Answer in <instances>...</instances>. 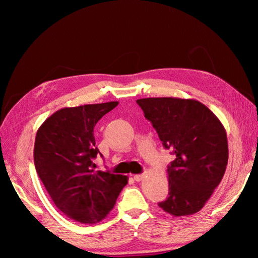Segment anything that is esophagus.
<instances>
[{"mask_svg":"<svg viewBox=\"0 0 258 258\" xmlns=\"http://www.w3.org/2000/svg\"><path fill=\"white\" fill-rule=\"evenodd\" d=\"M143 178V174H137V175H134V180L137 182H140Z\"/></svg>","mask_w":258,"mask_h":258,"instance_id":"1","label":"esophagus"}]
</instances>
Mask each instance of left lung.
I'll use <instances>...</instances> for the list:
<instances>
[{"label": "left lung", "mask_w": 258, "mask_h": 258, "mask_svg": "<svg viewBox=\"0 0 258 258\" xmlns=\"http://www.w3.org/2000/svg\"><path fill=\"white\" fill-rule=\"evenodd\" d=\"M137 103L165 149L175 156L167 166L168 197L158 206L174 216L199 212L220 184L228 165L223 125L196 100L148 98Z\"/></svg>", "instance_id": "obj_1"}]
</instances>
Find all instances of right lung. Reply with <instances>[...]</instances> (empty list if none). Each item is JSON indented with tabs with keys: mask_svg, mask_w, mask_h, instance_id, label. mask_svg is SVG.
<instances>
[{
	"mask_svg": "<svg viewBox=\"0 0 258 258\" xmlns=\"http://www.w3.org/2000/svg\"><path fill=\"white\" fill-rule=\"evenodd\" d=\"M118 102L60 109L37 131L34 163L51 199L64 215L84 224L98 223L115 206L127 176L94 172L95 124Z\"/></svg>",
	"mask_w": 258,
	"mask_h": 258,
	"instance_id": "obj_1",
	"label": "right lung"
}]
</instances>
